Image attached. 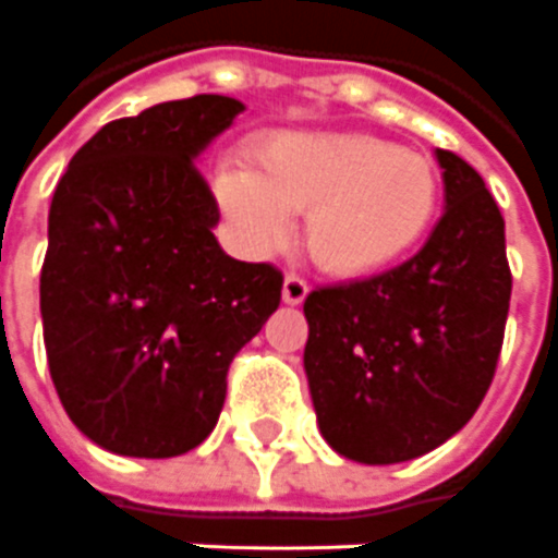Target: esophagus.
Listing matches in <instances>:
<instances>
[{"mask_svg":"<svg viewBox=\"0 0 558 558\" xmlns=\"http://www.w3.org/2000/svg\"><path fill=\"white\" fill-rule=\"evenodd\" d=\"M306 294H310L306 279H303V276H298V272H288L286 286H282V300H286V303H291V306H298V303H303V300H306Z\"/></svg>","mask_w":558,"mask_h":558,"instance_id":"obj_1","label":"esophagus"}]
</instances>
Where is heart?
<instances>
[{
    "label": "heart",
    "instance_id": "obj_1",
    "mask_svg": "<svg viewBox=\"0 0 558 558\" xmlns=\"http://www.w3.org/2000/svg\"><path fill=\"white\" fill-rule=\"evenodd\" d=\"M216 197L260 252L279 248L291 216L306 219V246L333 276H373L409 258L438 209L433 161L373 134L282 132L264 137L252 168L225 165Z\"/></svg>",
    "mask_w": 558,
    "mask_h": 558
}]
</instances>
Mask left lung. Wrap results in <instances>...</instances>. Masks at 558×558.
<instances>
[{"instance_id":"left-lung-1","label":"left lung","mask_w":558,"mask_h":558,"mask_svg":"<svg viewBox=\"0 0 558 558\" xmlns=\"http://www.w3.org/2000/svg\"><path fill=\"white\" fill-rule=\"evenodd\" d=\"M445 213L393 270L315 288L303 366L327 445L366 465L424 457L472 421L499 363L511 267L481 173L436 149Z\"/></svg>"}]
</instances>
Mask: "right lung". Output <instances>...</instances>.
Here are the masks:
<instances>
[{"instance_id":"obj_1","label":"right lung","mask_w":558,"mask_h":558,"mask_svg":"<svg viewBox=\"0 0 558 558\" xmlns=\"http://www.w3.org/2000/svg\"><path fill=\"white\" fill-rule=\"evenodd\" d=\"M243 110L192 96L98 129L50 204L41 322L83 436L165 460L213 433L234 354L279 310L282 270L225 255L201 149Z\"/></svg>"}]
</instances>
